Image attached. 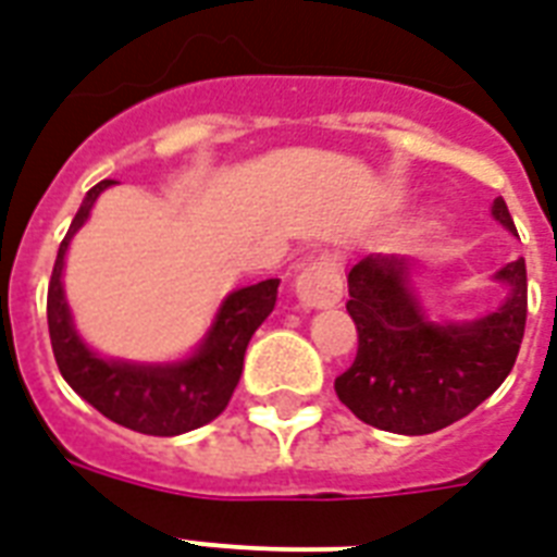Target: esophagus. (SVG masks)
<instances>
[{"label":"esophagus","mask_w":557,"mask_h":557,"mask_svg":"<svg viewBox=\"0 0 557 557\" xmlns=\"http://www.w3.org/2000/svg\"><path fill=\"white\" fill-rule=\"evenodd\" d=\"M294 288H297V297H300L306 309H329V306H337L343 297L341 269L329 257H318L314 263H309L297 274Z\"/></svg>","instance_id":"obj_1"}]
</instances>
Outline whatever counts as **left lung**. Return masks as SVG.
<instances>
[{
    "mask_svg": "<svg viewBox=\"0 0 557 557\" xmlns=\"http://www.w3.org/2000/svg\"><path fill=\"white\" fill-rule=\"evenodd\" d=\"M492 216L515 232L504 197ZM509 294L472 323H432L409 286V265L369 255L349 271V309L357 325L355 363L334 392L357 418L383 432L432 435L467 418L506 381L527 329V263L495 274Z\"/></svg>",
    "mask_w": 557,
    "mask_h": 557,
    "instance_id": "8db88e82",
    "label": "left lung"
}]
</instances>
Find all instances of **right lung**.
I'll use <instances>...</instances> for the list:
<instances>
[{
    "label": "right lung",
    "instance_id": "add662e5",
    "mask_svg": "<svg viewBox=\"0 0 557 557\" xmlns=\"http://www.w3.org/2000/svg\"><path fill=\"white\" fill-rule=\"evenodd\" d=\"M108 185L111 180H102L85 194L83 206L59 246L51 286H48V332H51L53 357L67 386L94 409L102 411L108 420L143 435H183L211 423L228 406L243 374L248 341L277 302L280 280H263L257 286L228 294L202 346L183 363L137 366L102 360L79 341L71 323V311L62 292V265H65L67 243L88 220L90 206Z\"/></svg>",
    "mask_w": 557,
    "mask_h": 557
}]
</instances>
